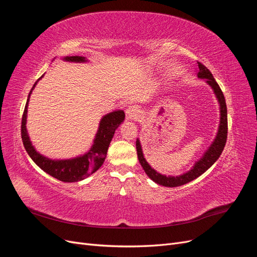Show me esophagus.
<instances>
[{
	"mask_svg": "<svg viewBox=\"0 0 257 257\" xmlns=\"http://www.w3.org/2000/svg\"><path fill=\"white\" fill-rule=\"evenodd\" d=\"M125 115L127 120H137L139 118V110L135 106H128L125 111Z\"/></svg>",
	"mask_w": 257,
	"mask_h": 257,
	"instance_id": "esophagus-1",
	"label": "esophagus"
}]
</instances>
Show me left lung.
Masks as SVG:
<instances>
[{"instance_id":"obj_1","label":"left lung","mask_w":257,"mask_h":257,"mask_svg":"<svg viewBox=\"0 0 257 257\" xmlns=\"http://www.w3.org/2000/svg\"><path fill=\"white\" fill-rule=\"evenodd\" d=\"M197 64H198V73H197L198 78L206 79V82L213 90L217 102H219V105H220L219 130H217V133H216L214 141L206 150L203 157H201L195 163V164H194V166L189 170V172H186L182 175H179L176 177L161 175L160 173L157 172V170L153 169L149 164H148V162L146 161V159L144 157L141 142H139V139H137L136 141V149H137L138 160H139V163H141V165L143 166L145 173L155 183H158L163 186H168V188H176V186H180L185 183H189V182L193 181L194 179H196L199 176L203 175L206 170L211 167L216 162V160L220 158V155L225 147V144H226L227 108H226V102H225V97L223 95V92L221 91L219 84H217V82L213 78L211 72H210L205 65L199 63V62H197Z\"/></svg>"}]
</instances>
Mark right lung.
<instances>
[{
    "instance_id": "add662e5",
    "label": "right lung",
    "mask_w": 257,
    "mask_h": 257,
    "mask_svg": "<svg viewBox=\"0 0 257 257\" xmlns=\"http://www.w3.org/2000/svg\"><path fill=\"white\" fill-rule=\"evenodd\" d=\"M63 60L68 62H76V63H83V62L88 61L84 57L79 56L64 57ZM43 76L34 83L33 88L31 89L27 99L25 111H23L21 120V138L23 146H25L28 154L34 161L35 164L51 177L63 182H77L83 180L84 178L95 173L103 165L107 155L108 147L110 145L114 132L124 121L125 114H124L123 110H114L105 114L99 121L97 133L94 141H93L92 147L87 153L80 155V157L68 160H51L49 158H46L35 150L34 146L30 141L27 131V114L30 96L32 94V91L35 88L36 83L43 78Z\"/></svg>"
}]
</instances>
